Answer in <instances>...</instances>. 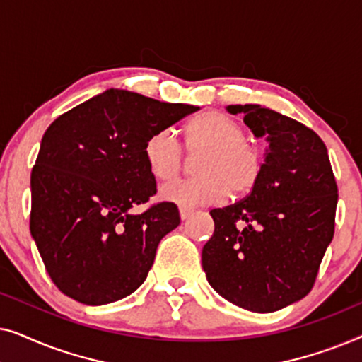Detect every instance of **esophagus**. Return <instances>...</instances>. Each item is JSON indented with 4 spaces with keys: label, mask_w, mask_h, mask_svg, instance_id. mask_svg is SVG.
<instances>
[{
    "label": "esophagus",
    "mask_w": 362,
    "mask_h": 362,
    "mask_svg": "<svg viewBox=\"0 0 362 362\" xmlns=\"http://www.w3.org/2000/svg\"><path fill=\"white\" fill-rule=\"evenodd\" d=\"M192 212H194V209H192L191 206H180V217L182 221H186Z\"/></svg>",
    "instance_id": "obj_1"
}]
</instances>
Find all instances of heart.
<instances>
[{
    "instance_id": "heart-1",
    "label": "heart",
    "mask_w": 362,
    "mask_h": 362,
    "mask_svg": "<svg viewBox=\"0 0 362 362\" xmlns=\"http://www.w3.org/2000/svg\"><path fill=\"white\" fill-rule=\"evenodd\" d=\"M185 150L199 153L194 161L197 176L173 181L161 187L163 199L181 206L219 204L229 194L247 196L264 173V153L234 117L207 110L187 122ZM148 170L156 181H170L182 168L185 155L171 130L153 132L143 148Z\"/></svg>"
}]
</instances>
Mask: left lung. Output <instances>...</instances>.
Here are the masks:
<instances>
[{"mask_svg": "<svg viewBox=\"0 0 362 362\" xmlns=\"http://www.w3.org/2000/svg\"><path fill=\"white\" fill-rule=\"evenodd\" d=\"M265 136L260 181L244 199L212 209L214 234L202 269L221 296L272 313L306 296L334 235L338 186L325 143L311 128L270 108L229 105Z\"/></svg>", "mask_w": 362, "mask_h": 362, "instance_id": "8db88e82", "label": "left lung"}]
</instances>
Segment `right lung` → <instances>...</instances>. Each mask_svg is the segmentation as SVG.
<instances>
[{
	"instance_id": "obj_1",
	"label": "right lung",
	"mask_w": 362,
	"mask_h": 362,
	"mask_svg": "<svg viewBox=\"0 0 362 362\" xmlns=\"http://www.w3.org/2000/svg\"><path fill=\"white\" fill-rule=\"evenodd\" d=\"M196 110L108 88L49 125L31 173L29 229L64 295L98 306L145 281L180 212L166 201L130 212L156 194L143 148L153 132Z\"/></svg>"
}]
</instances>
